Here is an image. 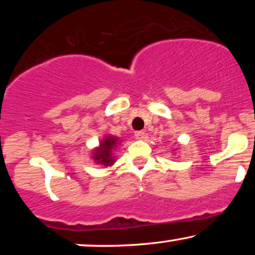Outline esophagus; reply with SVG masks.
Masks as SVG:
<instances>
[{"mask_svg": "<svg viewBox=\"0 0 255 255\" xmlns=\"http://www.w3.org/2000/svg\"><path fill=\"white\" fill-rule=\"evenodd\" d=\"M134 135H135L137 140H142L145 137V131L137 130V131H135V134H134Z\"/></svg>", "mask_w": 255, "mask_h": 255, "instance_id": "1", "label": "esophagus"}]
</instances>
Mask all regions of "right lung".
Instances as JSON below:
<instances>
[{
	"label": "right lung",
	"mask_w": 255,
	"mask_h": 255,
	"mask_svg": "<svg viewBox=\"0 0 255 255\" xmlns=\"http://www.w3.org/2000/svg\"><path fill=\"white\" fill-rule=\"evenodd\" d=\"M119 145V139L116 136L108 135L101 141L97 148L93 150L92 158L96 163L104 166H110L115 163V158L113 157V151Z\"/></svg>",
	"instance_id": "obj_1"
}]
</instances>
